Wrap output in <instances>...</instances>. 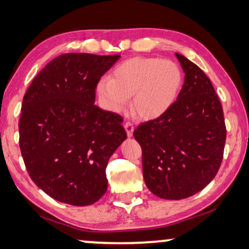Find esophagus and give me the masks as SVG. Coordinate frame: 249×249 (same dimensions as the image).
I'll return each instance as SVG.
<instances>
[{
	"label": "esophagus",
	"instance_id": "1",
	"mask_svg": "<svg viewBox=\"0 0 249 249\" xmlns=\"http://www.w3.org/2000/svg\"><path fill=\"white\" fill-rule=\"evenodd\" d=\"M124 127H125V131H126V133H127V137H128V138H131L132 135H133V131H134V125L132 124V123L127 122V123H125Z\"/></svg>",
	"mask_w": 249,
	"mask_h": 249
}]
</instances>
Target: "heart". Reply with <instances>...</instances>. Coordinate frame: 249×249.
<instances>
[{
  "mask_svg": "<svg viewBox=\"0 0 249 249\" xmlns=\"http://www.w3.org/2000/svg\"><path fill=\"white\" fill-rule=\"evenodd\" d=\"M182 71L177 63L160 57H132L114 69L96 87L107 109L122 112L132 96L131 108L138 117L154 119L174 106L182 86Z\"/></svg>",
  "mask_w": 249,
  "mask_h": 249,
  "instance_id": "heart-1",
  "label": "heart"
}]
</instances>
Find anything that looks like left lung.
I'll return each instance as SVG.
<instances>
[{
	"label": "left lung",
	"mask_w": 249,
	"mask_h": 249,
	"mask_svg": "<svg viewBox=\"0 0 249 249\" xmlns=\"http://www.w3.org/2000/svg\"><path fill=\"white\" fill-rule=\"evenodd\" d=\"M176 56L185 72L177 101L133 132L142 149L146 186L166 200L186 199L215 178L226 139L223 108L212 81L190 59Z\"/></svg>",
	"instance_id": "8db88e82"
}]
</instances>
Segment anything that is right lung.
<instances>
[{
	"instance_id": "1",
	"label": "right lung",
	"mask_w": 249,
	"mask_h": 249,
	"mask_svg": "<svg viewBox=\"0 0 249 249\" xmlns=\"http://www.w3.org/2000/svg\"><path fill=\"white\" fill-rule=\"evenodd\" d=\"M119 57L59 55L25 93L19 119L21 156L34 184L59 202L89 206L108 188V161L127 135L122 116L94 102L97 83Z\"/></svg>"
}]
</instances>
